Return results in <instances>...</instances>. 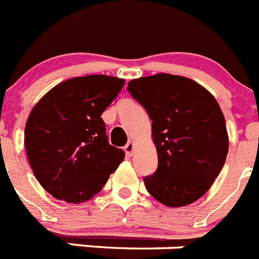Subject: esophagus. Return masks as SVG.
Masks as SVG:
<instances>
[{
    "label": "esophagus",
    "instance_id": "esophagus-1",
    "mask_svg": "<svg viewBox=\"0 0 259 259\" xmlns=\"http://www.w3.org/2000/svg\"><path fill=\"white\" fill-rule=\"evenodd\" d=\"M134 149H135V144L134 141H128L127 145L124 147V152L128 157H131L132 153H134Z\"/></svg>",
    "mask_w": 259,
    "mask_h": 259
}]
</instances>
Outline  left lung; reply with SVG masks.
I'll use <instances>...</instances> for the list:
<instances>
[{"label": "left lung", "instance_id": "1", "mask_svg": "<svg viewBox=\"0 0 259 259\" xmlns=\"http://www.w3.org/2000/svg\"><path fill=\"white\" fill-rule=\"evenodd\" d=\"M152 120L158 166L144 177L148 193L167 207L194 203L208 191L228 154L222 108L193 79L160 73L128 82Z\"/></svg>", "mask_w": 259, "mask_h": 259}]
</instances>
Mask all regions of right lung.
Returning <instances> with one entry per match:
<instances>
[{
    "label": "right lung",
    "mask_w": 259,
    "mask_h": 259,
    "mask_svg": "<svg viewBox=\"0 0 259 259\" xmlns=\"http://www.w3.org/2000/svg\"><path fill=\"white\" fill-rule=\"evenodd\" d=\"M124 79L92 74L55 86L32 108L24 147L34 176L56 199L82 203L98 194L124 158L110 145L102 112Z\"/></svg>",
    "instance_id": "1"
}]
</instances>
